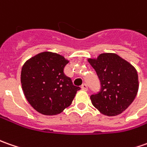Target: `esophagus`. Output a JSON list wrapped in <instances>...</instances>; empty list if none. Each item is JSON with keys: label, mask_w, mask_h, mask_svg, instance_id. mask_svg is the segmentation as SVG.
<instances>
[{"label": "esophagus", "mask_w": 147, "mask_h": 147, "mask_svg": "<svg viewBox=\"0 0 147 147\" xmlns=\"http://www.w3.org/2000/svg\"><path fill=\"white\" fill-rule=\"evenodd\" d=\"M81 89H83V90H88V85H87V84H83L82 85H81Z\"/></svg>", "instance_id": "obj_1"}]
</instances>
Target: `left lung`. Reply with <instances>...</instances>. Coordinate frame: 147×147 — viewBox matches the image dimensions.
Here are the masks:
<instances>
[{
	"label": "left lung",
	"mask_w": 147,
	"mask_h": 147,
	"mask_svg": "<svg viewBox=\"0 0 147 147\" xmlns=\"http://www.w3.org/2000/svg\"><path fill=\"white\" fill-rule=\"evenodd\" d=\"M98 76L101 89L92 94L94 107L102 114L114 116L122 113L134 102L138 91L137 70L115 53H101L88 59Z\"/></svg>",
	"instance_id": "obj_1"
}]
</instances>
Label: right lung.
<instances>
[{"instance_id":"obj_1","label":"right lung","mask_w":147,"mask_h":147,"mask_svg":"<svg viewBox=\"0 0 147 147\" xmlns=\"http://www.w3.org/2000/svg\"><path fill=\"white\" fill-rule=\"evenodd\" d=\"M69 61L52 52H42L28 59L21 71L23 94L40 114H60L71 104L76 92L71 78L63 72Z\"/></svg>"}]
</instances>
